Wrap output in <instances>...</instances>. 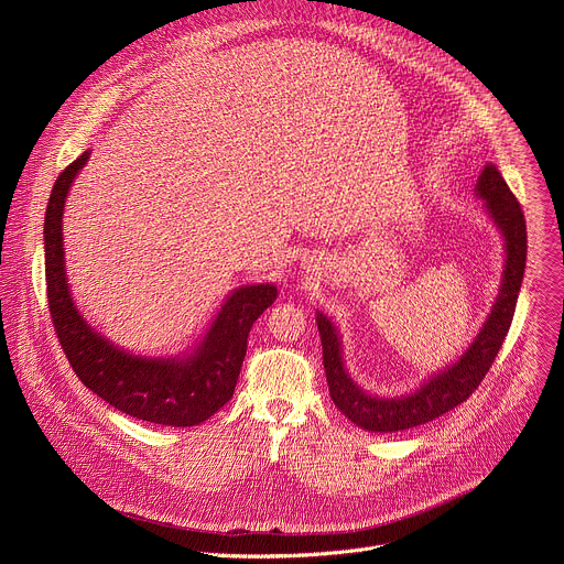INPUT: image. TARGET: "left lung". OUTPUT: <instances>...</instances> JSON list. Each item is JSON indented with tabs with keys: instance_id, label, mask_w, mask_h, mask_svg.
<instances>
[{
	"instance_id": "8db88e82",
	"label": "left lung",
	"mask_w": 564,
	"mask_h": 564,
	"mask_svg": "<svg viewBox=\"0 0 564 564\" xmlns=\"http://www.w3.org/2000/svg\"><path fill=\"white\" fill-rule=\"evenodd\" d=\"M475 189L479 198H485L494 223L505 236L507 261L500 294L487 324L481 326L475 341L453 366L433 375L413 394L394 399L372 397L361 390L346 372L341 359V341L333 321L324 312L316 314L321 346H324L326 379L335 406L350 422L370 433H397L415 429L453 411L475 392L505 344L527 265V223L518 198L496 165H487L481 170Z\"/></svg>"
}]
</instances>
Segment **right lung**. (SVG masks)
<instances>
[{
    "label": "right lung",
    "mask_w": 564,
    "mask_h": 564,
    "mask_svg": "<svg viewBox=\"0 0 564 564\" xmlns=\"http://www.w3.org/2000/svg\"><path fill=\"white\" fill-rule=\"evenodd\" d=\"M87 160L89 151L57 176L44 216L46 299L59 346L77 379L113 409L151 424L196 426L231 399L250 330L274 303L276 288L261 283L234 290L200 346L187 357L147 359L113 346L77 312L64 270V200Z\"/></svg>",
    "instance_id": "1"
}]
</instances>
